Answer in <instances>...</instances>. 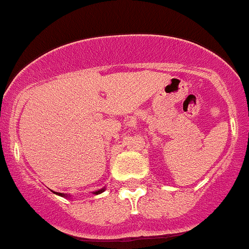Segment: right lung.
Instances as JSON below:
<instances>
[{
	"instance_id": "add662e5",
	"label": "right lung",
	"mask_w": 249,
	"mask_h": 249,
	"mask_svg": "<svg viewBox=\"0 0 249 249\" xmlns=\"http://www.w3.org/2000/svg\"><path fill=\"white\" fill-rule=\"evenodd\" d=\"M105 190H106V187H103V188H101V190L94 191V192H92V193H93V195H100V193L105 192ZM54 193H56L57 196H61V197H65V198H67V197H71V196L66 195V193H58V192H54Z\"/></svg>"
}]
</instances>
